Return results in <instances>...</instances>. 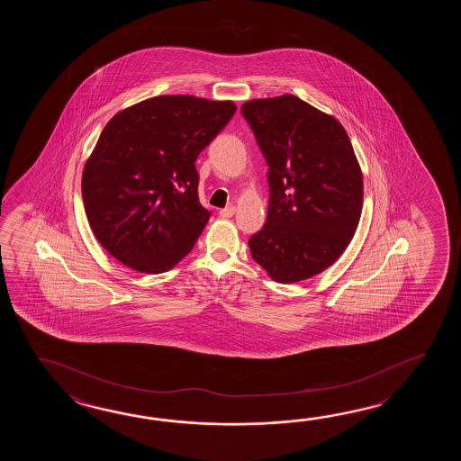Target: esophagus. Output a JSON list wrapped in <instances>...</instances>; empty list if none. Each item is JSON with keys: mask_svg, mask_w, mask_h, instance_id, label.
Masks as SVG:
<instances>
[{"mask_svg": "<svg viewBox=\"0 0 461 461\" xmlns=\"http://www.w3.org/2000/svg\"><path fill=\"white\" fill-rule=\"evenodd\" d=\"M234 214L235 206H232V204H230V206L224 207V209H221V211H219V216L224 217V219H227V217H232L234 216Z\"/></svg>", "mask_w": 461, "mask_h": 461, "instance_id": "34e87169", "label": "esophagus"}]
</instances>
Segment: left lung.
Here are the masks:
<instances>
[{"label": "left lung", "mask_w": 461, "mask_h": 461, "mask_svg": "<svg viewBox=\"0 0 461 461\" xmlns=\"http://www.w3.org/2000/svg\"><path fill=\"white\" fill-rule=\"evenodd\" d=\"M268 165L265 226L249 239L270 278L321 274L351 242L363 211V173L343 125L294 95L240 108Z\"/></svg>", "instance_id": "obj_1"}]
</instances>
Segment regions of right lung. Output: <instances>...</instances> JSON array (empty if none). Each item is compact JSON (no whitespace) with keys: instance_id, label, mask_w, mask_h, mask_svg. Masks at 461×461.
Listing matches in <instances>:
<instances>
[{"instance_id":"1","label":"right lung","mask_w":461,"mask_h":461,"mask_svg":"<svg viewBox=\"0 0 461 461\" xmlns=\"http://www.w3.org/2000/svg\"><path fill=\"white\" fill-rule=\"evenodd\" d=\"M234 113L230 100L159 95L108 122L82 175L88 224L108 254L161 274L191 252L211 217L194 163Z\"/></svg>"}]
</instances>
